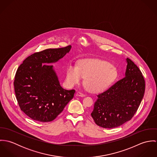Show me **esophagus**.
Wrapping results in <instances>:
<instances>
[{"label": "esophagus", "mask_w": 157, "mask_h": 157, "mask_svg": "<svg viewBox=\"0 0 157 157\" xmlns=\"http://www.w3.org/2000/svg\"><path fill=\"white\" fill-rule=\"evenodd\" d=\"M76 95L77 96H79V97H85V95L84 94H83V93H82L80 92H77L76 93Z\"/></svg>", "instance_id": "esophagus-1"}]
</instances>
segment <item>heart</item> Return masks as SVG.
Returning <instances> with one entry per match:
<instances>
[{
    "label": "heart",
    "mask_w": 157,
    "mask_h": 157,
    "mask_svg": "<svg viewBox=\"0 0 157 157\" xmlns=\"http://www.w3.org/2000/svg\"><path fill=\"white\" fill-rule=\"evenodd\" d=\"M116 68L106 61L85 59L78 66L69 65L66 72V83L70 87L80 84L83 78L86 87L94 92L105 90L117 77Z\"/></svg>",
    "instance_id": "b5f03b06"
}]
</instances>
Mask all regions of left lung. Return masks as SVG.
Instances as JSON below:
<instances>
[{
  "mask_svg": "<svg viewBox=\"0 0 157 157\" xmlns=\"http://www.w3.org/2000/svg\"><path fill=\"white\" fill-rule=\"evenodd\" d=\"M124 77L97 95L91 113L95 123L104 128L118 127L136 112L145 90V82L138 67L129 59Z\"/></svg>",
  "mask_w": 157,
  "mask_h": 157,
  "instance_id": "1",
  "label": "left lung"
}]
</instances>
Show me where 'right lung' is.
<instances>
[{
	"instance_id": "add662e5",
	"label": "right lung",
	"mask_w": 157,
	"mask_h": 157,
	"mask_svg": "<svg viewBox=\"0 0 157 157\" xmlns=\"http://www.w3.org/2000/svg\"><path fill=\"white\" fill-rule=\"evenodd\" d=\"M71 46L47 49L28 57L18 67L14 86L21 109L41 122L54 120L71 100L75 90L63 89L51 64L69 53Z\"/></svg>"
}]
</instances>
